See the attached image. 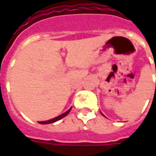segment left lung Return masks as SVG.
<instances>
[{"label":"left lung","instance_id":"8db88e82","mask_svg":"<svg viewBox=\"0 0 156 156\" xmlns=\"http://www.w3.org/2000/svg\"><path fill=\"white\" fill-rule=\"evenodd\" d=\"M102 115H103V114H102ZM103 116H104V115H103Z\"/></svg>","mask_w":156,"mask_h":156}]
</instances>
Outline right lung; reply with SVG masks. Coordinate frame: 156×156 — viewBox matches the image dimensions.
Segmentation results:
<instances>
[{
	"instance_id": "add662e5",
	"label": "right lung",
	"mask_w": 156,
	"mask_h": 156,
	"mask_svg": "<svg viewBox=\"0 0 156 156\" xmlns=\"http://www.w3.org/2000/svg\"><path fill=\"white\" fill-rule=\"evenodd\" d=\"M71 108H70L69 109L68 111H66V112H64V113H62L61 115H60V116H56V117H55V118L53 119H50V120H48V121H39V123L40 124H50V123H54V122H56V121H59V120H61V119H62L63 117H65L66 116H67L69 113V112L71 111Z\"/></svg>"
}]
</instances>
